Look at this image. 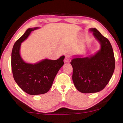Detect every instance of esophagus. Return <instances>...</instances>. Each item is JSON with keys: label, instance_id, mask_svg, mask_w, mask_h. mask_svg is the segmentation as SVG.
Listing matches in <instances>:
<instances>
[{"label": "esophagus", "instance_id": "34e87169", "mask_svg": "<svg viewBox=\"0 0 123 123\" xmlns=\"http://www.w3.org/2000/svg\"><path fill=\"white\" fill-rule=\"evenodd\" d=\"M69 58L70 56L69 55H65V57H64V62H68L69 61Z\"/></svg>", "mask_w": 123, "mask_h": 123}]
</instances>
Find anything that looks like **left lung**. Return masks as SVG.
Returning <instances> with one entry per match:
<instances>
[{"mask_svg":"<svg viewBox=\"0 0 123 123\" xmlns=\"http://www.w3.org/2000/svg\"><path fill=\"white\" fill-rule=\"evenodd\" d=\"M101 45L94 55L89 57L74 58L72 79L78 90L83 93H96L105 88L115 68V59L110 41L95 28L89 29Z\"/></svg>","mask_w":123,"mask_h":123,"instance_id":"obj_1","label":"left lung"}]
</instances>
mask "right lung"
I'll return each instance as SVG.
<instances>
[{
    "label": "right lung",
    "instance_id": "1",
    "mask_svg": "<svg viewBox=\"0 0 123 123\" xmlns=\"http://www.w3.org/2000/svg\"><path fill=\"white\" fill-rule=\"evenodd\" d=\"M37 29L29 28L14 43L11 54V67L14 80L23 91L30 95L48 92L64 64V56L56 60L44 59L35 64L26 63L23 60L19 53L21 43L31 32Z\"/></svg>",
    "mask_w": 123,
    "mask_h": 123
}]
</instances>
